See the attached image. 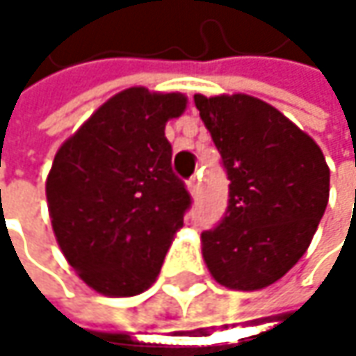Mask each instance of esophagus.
<instances>
[{
  "mask_svg": "<svg viewBox=\"0 0 356 356\" xmlns=\"http://www.w3.org/2000/svg\"><path fill=\"white\" fill-rule=\"evenodd\" d=\"M187 191L191 193V197H195L197 195V191H200V179L197 177H191L187 181Z\"/></svg>",
  "mask_w": 356,
  "mask_h": 356,
  "instance_id": "1",
  "label": "esophagus"
}]
</instances>
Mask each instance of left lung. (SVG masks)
<instances>
[{
	"label": "left lung",
	"mask_w": 356,
	"mask_h": 356,
	"mask_svg": "<svg viewBox=\"0 0 356 356\" xmlns=\"http://www.w3.org/2000/svg\"><path fill=\"white\" fill-rule=\"evenodd\" d=\"M231 179L227 216L202 233L212 278L233 291L280 280L307 251L330 197V169L312 136L249 95L193 97Z\"/></svg>",
	"instance_id": "obj_1"
}]
</instances>
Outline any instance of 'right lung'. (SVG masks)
Returning <instances> with one entry per match:
<instances>
[{
  "instance_id": "obj_1",
  "label": "right lung",
  "mask_w": 356,
  "mask_h": 356,
  "mask_svg": "<svg viewBox=\"0 0 356 356\" xmlns=\"http://www.w3.org/2000/svg\"><path fill=\"white\" fill-rule=\"evenodd\" d=\"M181 92L131 86L97 108L57 150L44 191L57 245L105 297H134L156 280L189 208L171 169L169 119Z\"/></svg>"
}]
</instances>
